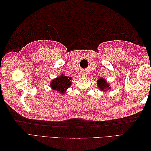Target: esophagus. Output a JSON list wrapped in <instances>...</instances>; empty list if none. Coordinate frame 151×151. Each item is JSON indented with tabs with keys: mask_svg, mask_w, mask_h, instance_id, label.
<instances>
[{
	"mask_svg": "<svg viewBox=\"0 0 151 151\" xmlns=\"http://www.w3.org/2000/svg\"><path fill=\"white\" fill-rule=\"evenodd\" d=\"M82 76L84 77H86V76H87V75H86V73H83V74H82Z\"/></svg>",
	"mask_w": 151,
	"mask_h": 151,
	"instance_id": "34e87169",
	"label": "esophagus"
}]
</instances>
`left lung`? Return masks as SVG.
<instances>
[{
  "label": "left lung",
  "instance_id": "left-lung-1",
  "mask_svg": "<svg viewBox=\"0 0 151 151\" xmlns=\"http://www.w3.org/2000/svg\"><path fill=\"white\" fill-rule=\"evenodd\" d=\"M97 86L100 91H103V92H106L111 88L106 80L103 77H100L97 80Z\"/></svg>",
  "mask_w": 151,
  "mask_h": 151
}]
</instances>
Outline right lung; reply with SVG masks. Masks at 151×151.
Masks as SVG:
<instances>
[{
  "instance_id": "right-lung-1",
  "label": "right lung",
  "mask_w": 151,
  "mask_h": 151,
  "mask_svg": "<svg viewBox=\"0 0 151 151\" xmlns=\"http://www.w3.org/2000/svg\"><path fill=\"white\" fill-rule=\"evenodd\" d=\"M72 77L65 76L62 74L60 76H58L57 78L53 79L50 84V88L53 90L56 91L57 93L63 94L68 88H69L72 85Z\"/></svg>"
}]
</instances>
